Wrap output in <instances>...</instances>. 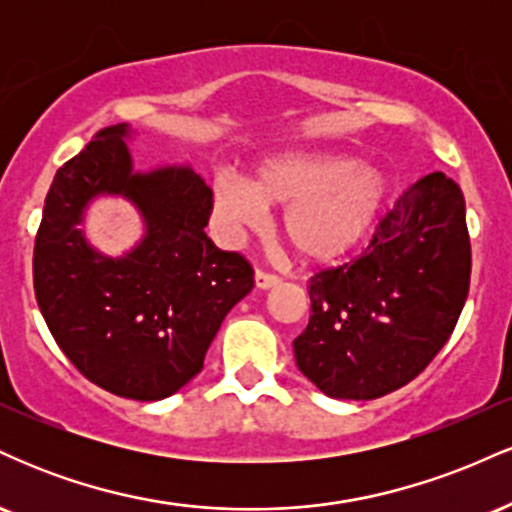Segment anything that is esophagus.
Instances as JSON below:
<instances>
[{
  "label": "esophagus",
  "mask_w": 512,
  "mask_h": 512,
  "mask_svg": "<svg viewBox=\"0 0 512 512\" xmlns=\"http://www.w3.org/2000/svg\"><path fill=\"white\" fill-rule=\"evenodd\" d=\"M279 284V276L269 274V272H262V269H257L255 272V286L257 289L267 291V289H274V286Z\"/></svg>",
  "instance_id": "obj_1"
}]
</instances>
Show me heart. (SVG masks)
<instances>
[{
	"mask_svg": "<svg viewBox=\"0 0 512 512\" xmlns=\"http://www.w3.org/2000/svg\"><path fill=\"white\" fill-rule=\"evenodd\" d=\"M214 207L231 231H257L264 209L281 211V236L305 264L351 255L373 231L387 197L383 170L344 154L293 151L267 158L238 180L216 175Z\"/></svg>",
	"mask_w": 512,
	"mask_h": 512,
	"instance_id": "b5f03b06",
	"label": "heart"
}]
</instances>
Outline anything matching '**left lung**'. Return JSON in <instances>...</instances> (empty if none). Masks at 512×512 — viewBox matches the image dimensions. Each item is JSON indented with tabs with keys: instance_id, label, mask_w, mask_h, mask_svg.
<instances>
[{
	"instance_id": "1",
	"label": "left lung",
	"mask_w": 512,
	"mask_h": 512,
	"mask_svg": "<svg viewBox=\"0 0 512 512\" xmlns=\"http://www.w3.org/2000/svg\"><path fill=\"white\" fill-rule=\"evenodd\" d=\"M464 197L440 170L397 199L354 262L310 279L296 366L334 399H375L424 370L457 325L469 291Z\"/></svg>"
}]
</instances>
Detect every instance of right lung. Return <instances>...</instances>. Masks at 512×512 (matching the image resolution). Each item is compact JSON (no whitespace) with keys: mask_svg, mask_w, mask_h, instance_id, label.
<instances>
[{"mask_svg":"<svg viewBox=\"0 0 512 512\" xmlns=\"http://www.w3.org/2000/svg\"><path fill=\"white\" fill-rule=\"evenodd\" d=\"M127 122L105 127L57 170L33 250L38 308L64 356L117 397L156 402L202 370L223 317L252 291V267L204 233L211 190L190 166L134 170ZM98 196L140 211L145 236L113 258L80 223Z\"/></svg>","mask_w":512,"mask_h":512,"instance_id":"right-lung-1","label":"right lung"}]
</instances>
